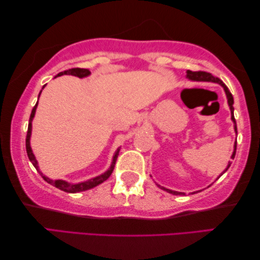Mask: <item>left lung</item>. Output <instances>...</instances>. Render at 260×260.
Listing matches in <instances>:
<instances>
[{
	"mask_svg": "<svg viewBox=\"0 0 260 260\" xmlns=\"http://www.w3.org/2000/svg\"><path fill=\"white\" fill-rule=\"evenodd\" d=\"M186 78H189V79H191V80H196V82H212V83H218V84H220L221 86L223 87V90H224V92H226V95H227V100H228V105H229V108H231V113H232V120H233V122H234V127H235V131H236V134H237V127H236V121H235V117H234V99H233V95H232V93H231V91L228 90V87L226 86V85L223 84V82L222 80H221L220 78H218V77H214L213 75L212 74H210V72H206V71H190V70H188L186 71ZM235 154H236V143H235V145H234V152H233V154H232V159H234L235 158ZM231 165H232V162H229L228 164V166H227V168L224 169V172L223 173H226L227 172V169L231 167ZM222 173V174H223ZM222 174H221V175H222ZM220 175V176H221ZM219 176V177H220ZM218 177V178H219ZM159 188H161L162 190H165V191H167V192H169V193H173V194H184L183 192H177V191H173V190H169V189H166V188H164V186H160V185H158Z\"/></svg>",
	"mask_w": 260,
	"mask_h": 260,
	"instance_id": "1",
	"label": "left lung"
}]
</instances>
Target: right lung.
Masks as SVG:
<instances>
[{
  "instance_id": "right-lung-1",
  "label": "right lung",
  "mask_w": 260,
  "mask_h": 260,
  "mask_svg": "<svg viewBox=\"0 0 260 260\" xmlns=\"http://www.w3.org/2000/svg\"><path fill=\"white\" fill-rule=\"evenodd\" d=\"M91 72L88 69H80V68H74V69H69V70H66L63 72H59L57 74L56 77L58 76H62V75H71V76H76V77H79V78H84V77H87L88 75H90ZM45 87V85H44ZM42 87V88H44ZM42 90L39 93V96L41 94ZM37 106H38V102L34 106L33 109H32V113H31V116H29V121H28V127H27V135H26V152H27V156L29 161H31L32 165L36 167V169L39 172L40 175L42 176V178L47 182L49 183V184L54 185L55 188H57L62 191H66V192H69V193H76V192H80V191H85V190H88V189H92L94 188V186L99 185L100 183H102L104 181L107 180V178L112 175L114 167H115V164H116V160H117V156H118V153H120V148H117V151L115 152V154L113 156V161H112V165H110V168L107 170V172H105L104 174H101V175L96 176L94 178H91V180L88 181H85V182H80L77 183V184H71V183H68L67 181H63V180H52V178L45 176L44 174H42L39 167H38V161L36 159V156H34L33 152H32V148L31 145H29V138H31V131H32V121H33V117H34V114H36V110H37Z\"/></svg>"
}]
</instances>
